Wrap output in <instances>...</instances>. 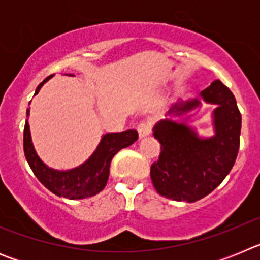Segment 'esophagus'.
Listing matches in <instances>:
<instances>
[{"mask_svg": "<svg viewBox=\"0 0 260 260\" xmlns=\"http://www.w3.org/2000/svg\"><path fill=\"white\" fill-rule=\"evenodd\" d=\"M137 130H138V134H139V138H141V139H143V138L148 137V135L151 134V126H150V123H147V122L139 123L137 127Z\"/></svg>", "mask_w": 260, "mask_h": 260, "instance_id": "34e87169", "label": "esophagus"}]
</instances>
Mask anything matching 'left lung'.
<instances>
[{"label": "left lung", "instance_id": "1", "mask_svg": "<svg viewBox=\"0 0 260 260\" xmlns=\"http://www.w3.org/2000/svg\"><path fill=\"white\" fill-rule=\"evenodd\" d=\"M201 98L216 105L212 137L201 138L186 123L168 118L153 127L161 152L151 165V180L156 191L172 201L192 203L204 198L224 181L237 157L242 118L234 95L220 80H213ZM199 105V99L180 102L168 114L183 116Z\"/></svg>", "mask_w": 260, "mask_h": 260}]
</instances>
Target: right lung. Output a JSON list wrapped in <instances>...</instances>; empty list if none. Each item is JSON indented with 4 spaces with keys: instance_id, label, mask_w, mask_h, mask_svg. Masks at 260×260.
I'll list each match as a JSON object with an SVG mask.
<instances>
[{
    "instance_id": "right-lung-1",
    "label": "right lung",
    "mask_w": 260,
    "mask_h": 260,
    "mask_svg": "<svg viewBox=\"0 0 260 260\" xmlns=\"http://www.w3.org/2000/svg\"><path fill=\"white\" fill-rule=\"evenodd\" d=\"M45 78L36 88V93L43 84L52 78ZM29 109H27V116ZM138 139L137 130H126L122 133H109L103 135L95 152L87 161L70 171H56L41 161L32 144L28 121L24 125L23 148L32 172L43 185L57 197L68 199H84L99 194L105 187L109 177V167L113 156L119 150L132 146Z\"/></svg>"
}]
</instances>
